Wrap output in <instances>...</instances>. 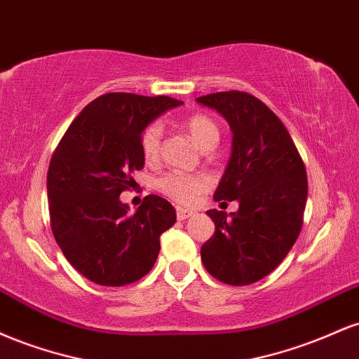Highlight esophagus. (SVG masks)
Returning a JSON list of instances; mask_svg holds the SVG:
<instances>
[{
  "mask_svg": "<svg viewBox=\"0 0 359 359\" xmlns=\"http://www.w3.org/2000/svg\"><path fill=\"white\" fill-rule=\"evenodd\" d=\"M194 212L192 209H184V208H177V219L179 221H185V219H189V217L191 216H194Z\"/></svg>",
  "mask_w": 359,
  "mask_h": 359,
  "instance_id": "34e87169",
  "label": "esophagus"
}]
</instances>
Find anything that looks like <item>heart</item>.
<instances>
[{
	"instance_id": "1",
	"label": "heart",
	"mask_w": 359,
	"mask_h": 359,
	"mask_svg": "<svg viewBox=\"0 0 359 359\" xmlns=\"http://www.w3.org/2000/svg\"><path fill=\"white\" fill-rule=\"evenodd\" d=\"M182 126L201 150H212L216 147V143L219 142V128H217L216 121L212 118H209L208 114H191V116L184 119ZM162 126L158 123H151V125H148L143 130L140 147H142L143 158L147 162L154 163L158 160L160 150H162ZM209 182L211 180L204 174L167 172L160 179H156L155 187L163 196H167L168 199L175 201V203L191 204L192 201H196V197L199 194H203L209 187Z\"/></svg>"
}]
</instances>
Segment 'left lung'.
I'll use <instances>...</instances> for the list:
<instances>
[{
	"label": "left lung",
	"mask_w": 359,
	"mask_h": 359,
	"mask_svg": "<svg viewBox=\"0 0 359 359\" xmlns=\"http://www.w3.org/2000/svg\"><path fill=\"white\" fill-rule=\"evenodd\" d=\"M233 131L228 167L214 201H238L236 212L209 209L216 231L201 248L205 270L228 285H250L271 273L302 229L307 174L283 123L265 102L241 90L197 97Z\"/></svg>",
	"instance_id": "8db88e82"
}]
</instances>
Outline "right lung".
Listing matches in <instances>:
<instances>
[{
    "instance_id": "right-lung-1",
    "label": "right lung",
    "mask_w": 359,
    "mask_h": 359,
    "mask_svg": "<svg viewBox=\"0 0 359 359\" xmlns=\"http://www.w3.org/2000/svg\"><path fill=\"white\" fill-rule=\"evenodd\" d=\"M180 104L168 96L102 94L81 111L53 151L47 174L52 233L90 282L121 287L155 265L160 234L177 219L174 205L150 194L131 214L119 194L145 165L143 130Z\"/></svg>"
}]
</instances>
